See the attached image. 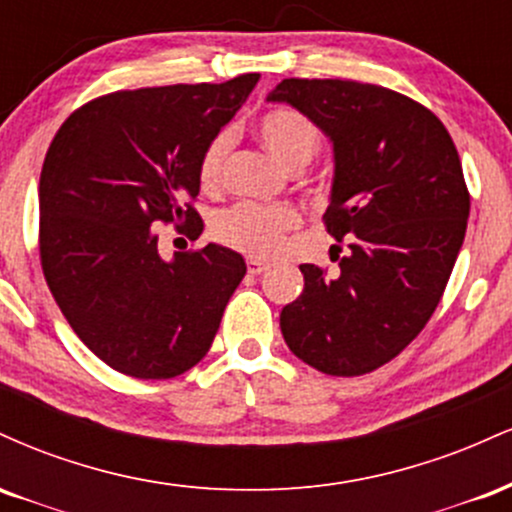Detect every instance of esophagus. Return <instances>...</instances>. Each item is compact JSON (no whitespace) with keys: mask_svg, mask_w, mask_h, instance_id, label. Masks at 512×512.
<instances>
[{"mask_svg":"<svg viewBox=\"0 0 512 512\" xmlns=\"http://www.w3.org/2000/svg\"><path fill=\"white\" fill-rule=\"evenodd\" d=\"M269 269V264L267 262H262V260H255V257H248V274H262V272H267Z\"/></svg>","mask_w":512,"mask_h":512,"instance_id":"obj_1","label":"esophagus"}]
</instances>
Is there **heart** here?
<instances>
[{
	"label": "heart",
	"mask_w": 512,
	"mask_h": 512,
	"mask_svg": "<svg viewBox=\"0 0 512 512\" xmlns=\"http://www.w3.org/2000/svg\"><path fill=\"white\" fill-rule=\"evenodd\" d=\"M255 134L264 149L289 170L308 166L322 146V132L315 122L293 108L264 110L255 122ZM231 142V132L221 129L202 149L197 178L204 190H216L221 185ZM298 226H301V214L291 204L240 202L216 214L211 223V236L245 255L267 257L274 255L284 243L286 233Z\"/></svg>",
	"instance_id": "heart-1"
}]
</instances>
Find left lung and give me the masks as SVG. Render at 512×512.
<instances>
[{"mask_svg":"<svg viewBox=\"0 0 512 512\" xmlns=\"http://www.w3.org/2000/svg\"><path fill=\"white\" fill-rule=\"evenodd\" d=\"M291 103L334 146L327 233L349 243L337 279L301 264L303 293L281 310L289 349L327 375L385 366L419 337L462 248L469 190L455 142L426 105L385 86L284 79Z\"/></svg>","mask_w":512,"mask_h":512,"instance_id":"left-lung-1","label":"left lung"}]
</instances>
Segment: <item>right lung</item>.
<instances>
[{"label":"right lung","instance_id":"obj_1","mask_svg":"<svg viewBox=\"0 0 512 512\" xmlns=\"http://www.w3.org/2000/svg\"><path fill=\"white\" fill-rule=\"evenodd\" d=\"M260 74L115 91L76 108L40 173V264L76 337L117 373L168 380L197 366L245 276L209 243L158 252V223L195 240L197 163Z\"/></svg>","mask_w":512,"mask_h":512}]
</instances>
